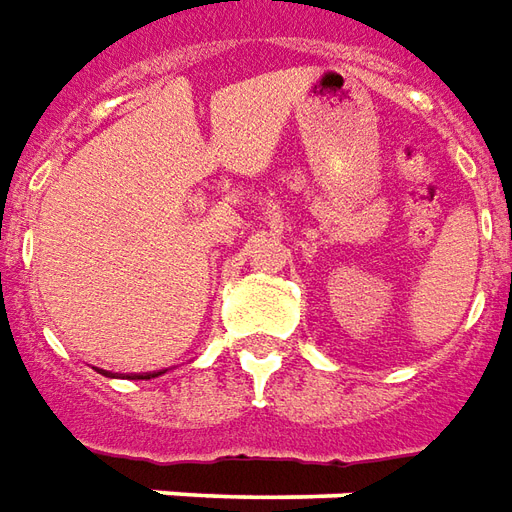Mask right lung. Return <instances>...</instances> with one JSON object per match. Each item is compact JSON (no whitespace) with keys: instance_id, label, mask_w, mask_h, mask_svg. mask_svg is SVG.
Returning <instances> with one entry per match:
<instances>
[{"instance_id":"obj_1","label":"right lung","mask_w":512,"mask_h":512,"mask_svg":"<svg viewBox=\"0 0 512 512\" xmlns=\"http://www.w3.org/2000/svg\"><path fill=\"white\" fill-rule=\"evenodd\" d=\"M143 378H157V375H143Z\"/></svg>"}]
</instances>
